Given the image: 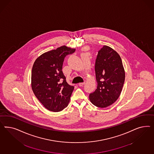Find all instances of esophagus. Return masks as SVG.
I'll use <instances>...</instances> for the list:
<instances>
[{
    "label": "esophagus",
    "instance_id": "34e87169",
    "mask_svg": "<svg viewBox=\"0 0 154 154\" xmlns=\"http://www.w3.org/2000/svg\"><path fill=\"white\" fill-rule=\"evenodd\" d=\"M85 82H81V83H79V86H82L84 85H85Z\"/></svg>",
    "mask_w": 154,
    "mask_h": 154
}]
</instances>
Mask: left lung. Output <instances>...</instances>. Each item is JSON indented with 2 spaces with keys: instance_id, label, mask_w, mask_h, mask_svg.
Wrapping results in <instances>:
<instances>
[{
  "instance_id": "8db88e82",
  "label": "left lung",
  "mask_w": 154,
  "mask_h": 154,
  "mask_svg": "<svg viewBox=\"0 0 154 154\" xmlns=\"http://www.w3.org/2000/svg\"><path fill=\"white\" fill-rule=\"evenodd\" d=\"M95 71L97 88L90 94L89 99L98 107H107L119 98L125 81L120 56L110 47L104 46L98 51Z\"/></svg>"
}]
</instances>
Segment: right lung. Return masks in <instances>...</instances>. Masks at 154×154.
Listing matches in <instances>:
<instances>
[{"label":"right lung","mask_w":154,"mask_h":154,"mask_svg":"<svg viewBox=\"0 0 154 154\" xmlns=\"http://www.w3.org/2000/svg\"><path fill=\"white\" fill-rule=\"evenodd\" d=\"M75 51V48L63 46L43 54L34 63L32 88L39 102L49 111H61L69 102L74 86L66 82L62 67L65 56Z\"/></svg>","instance_id":"obj_1"}]
</instances>
